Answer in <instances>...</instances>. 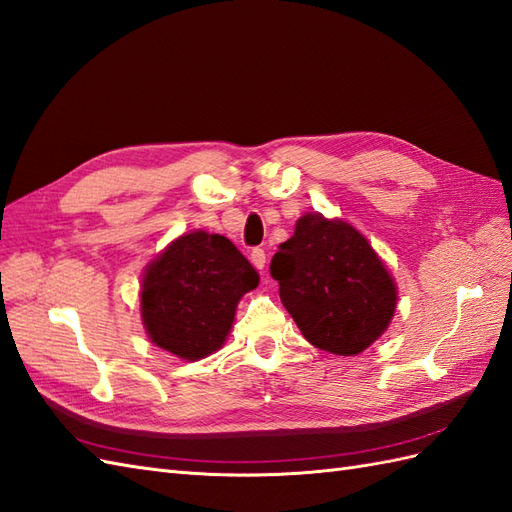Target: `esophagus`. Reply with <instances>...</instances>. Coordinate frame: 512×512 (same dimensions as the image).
<instances>
[{"instance_id": "esophagus-1", "label": "esophagus", "mask_w": 512, "mask_h": 512, "mask_svg": "<svg viewBox=\"0 0 512 512\" xmlns=\"http://www.w3.org/2000/svg\"><path fill=\"white\" fill-rule=\"evenodd\" d=\"M249 258H252V265H254L256 269H260V271L265 269L267 256H265V249H263V247H254L252 254H249Z\"/></svg>"}]
</instances>
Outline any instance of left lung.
<instances>
[{"mask_svg":"<svg viewBox=\"0 0 512 512\" xmlns=\"http://www.w3.org/2000/svg\"><path fill=\"white\" fill-rule=\"evenodd\" d=\"M284 308L319 350L354 356L389 328L397 286L350 223L308 213L271 258Z\"/></svg>","mask_w":512,"mask_h":512,"instance_id":"obj_1","label":"left lung"}]
</instances>
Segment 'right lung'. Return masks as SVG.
<instances>
[{
    "label": "right lung",
    "mask_w": 512,
    "mask_h": 512,
    "mask_svg": "<svg viewBox=\"0 0 512 512\" xmlns=\"http://www.w3.org/2000/svg\"><path fill=\"white\" fill-rule=\"evenodd\" d=\"M258 280L226 236L182 234L145 269L141 317L149 339L182 360L217 352L232 328L236 304Z\"/></svg>",
    "instance_id": "1"
}]
</instances>
